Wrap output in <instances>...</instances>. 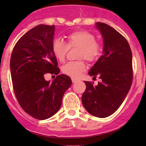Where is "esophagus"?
<instances>
[{
	"instance_id": "obj_1",
	"label": "esophagus",
	"mask_w": 146,
	"mask_h": 146,
	"mask_svg": "<svg viewBox=\"0 0 146 146\" xmlns=\"http://www.w3.org/2000/svg\"><path fill=\"white\" fill-rule=\"evenodd\" d=\"M71 80H72V82H73V83H74V82H76L78 81V79L74 78H72Z\"/></svg>"
}]
</instances>
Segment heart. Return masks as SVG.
I'll list each match as a JSON object with an SVG mask.
<instances>
[{
	"mask_svg": "<svg viewBox=\"0 0 146 146\" xmlns=\"http://www.w3.org/2000/svg\"><path fill=\"white\" fill-rule=\"evenodd\" d=\"M78 48L77 58L78 61H70L62 67L64 74L73 78H78L86 69L83 59L88 62L95 63L102 54V46L93 34L85 30H79L69 34L67 43L60 39L53 40L51 49L55 58L60 62L66 59L70 48Z\"/></svg>",
	"mask_w": 146,
	"mask_h": 146,
	"instance_id": "obj_1",
	"label": "heart"
}]
</instances>
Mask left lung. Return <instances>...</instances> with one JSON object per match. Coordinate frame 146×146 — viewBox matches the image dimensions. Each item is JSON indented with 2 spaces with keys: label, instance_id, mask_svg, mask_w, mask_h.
Listing matches in <instances>:
<instances>
[{
  "label": "left lung",
  "instance_id": "8db88e82",
  "mask_svg": "<svg viewBox=\"0 0 146 146\" xmlns=\"http://www.w3.org/2000/svg\"><path fill=\"white\" fill-rule=\"evenodd\" d=\"M104 41V54L92 66L89 75L101 79L85 81L82 96L85 110L95 117L105 118L115 112L127 95L133 82L132 52L127 40L111 26L98 23Z\"/></svg>",
  "mask_w": 146,
  "mask_h": 146
}]
</instances>
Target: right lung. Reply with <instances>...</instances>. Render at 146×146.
<instances>
[{"mask_svg":"<svg viewBox=\"0 0 146 146\" xmlns=\"http://www.w3.org/2000/svg\"><path fill=\"white\" fill-rule=\"evenodd\" d=\"M54 25H39L17 42L10 58L13 90L19 104L29 115L39 120L54 116L60 109L64 92L71 85L69 76L61 74L51 49ZM46 73L56 74L52 83Z\"/></svg>","mask_w":146,"mask_h":146,"instance_id":"add662e5","label":"right lung"}]
</instances>
